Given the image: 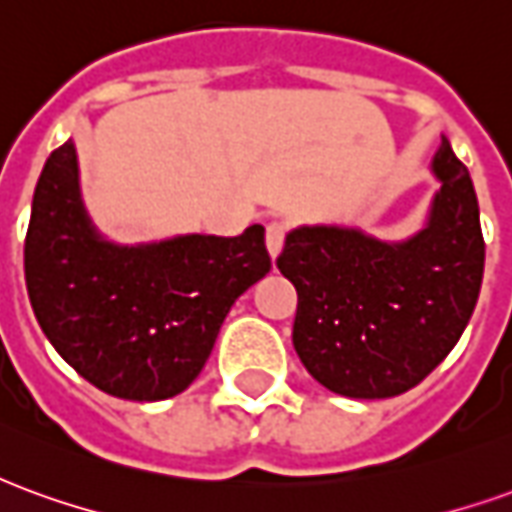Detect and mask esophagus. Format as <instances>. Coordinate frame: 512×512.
Listing matches in <instances>:
<instances>
[{
  "label": "esophagus",
  "instance_id": "34e87169",
  "mask_svg": "<svg viewBox=\"0 0 512 512\" xmlns=\"http://www.w3.org/2000/svg\"><path fill=\"white\" fill-rule=\"evenodd\" d=\"M285 233H288V227L282 222H271L266 227V249L271 257H279L282 252V246H285Z\"/></svg>",
  "mask_w": 512,
  "mask_h": 512
}]
</instances>
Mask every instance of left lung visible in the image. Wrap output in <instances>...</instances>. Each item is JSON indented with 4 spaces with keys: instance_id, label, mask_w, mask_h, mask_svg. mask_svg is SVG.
Masks as SVG:
<instances>
[{
    "instance_id": "8db88e82",
    "label": "left lung",
    "mask_w": 512,
    "mask_h": 512,
    "mask_svg": "<svg viewBox=\"0 0 512 512\" xmlns=\"http://www.w3.org/2000/svg\"><path fill=\"white\" fill-rule=\"evenodd\" d=\"M430 172L439 189L408 238L343 224H301L285 238L277 266L299 293L293 348L329 392L403 395L441 365L472 318L485 266L480 205L447 136Z\"/></svg>"
}]
</instances>
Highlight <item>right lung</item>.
Here are the masks:
<instances>
[{
	"mask_svg": "<svg viewBox=\"0 0 512 512\" xmlns=\"http://www.w3.org/2000/svg\"><path fill=\"white\" fill-rule=\"evenodd\" d=\"M271 271L263 224L235 238L109 241L84 208L68 139L40 172L24 277L54 351L106 395L167 400L200 376L235 299Z\"/></svg>",
	"mask_w": 512,
	"mask_h": 512,
	"instance_id": "right-lung-1",
	"label": "right lung"
}]
</instances>
